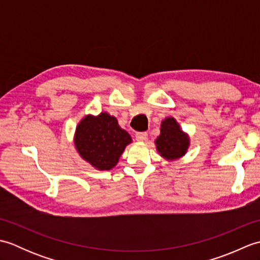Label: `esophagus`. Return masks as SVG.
Here are the masks:
<instances>
[{"instance_id":"34e87169","label":"esophagus","mask_w":260,"mask_h":260,"mask_svg":"<svg viewBox=\"0 0 260 260\" xmlns=\"http://www.w3.org/2000/svg\"><path fill=\"white\" fill-rule=\"evenodd\" d=\"M135 137L139 142H144L147 139V133L146 132H140V133L135 134Z\"/></svg>"}]
</instances>
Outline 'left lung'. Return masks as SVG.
<instances>
[{
    "instance_id": "8db88e82",
    "label": "left lung",
    "mask_w": 260,
    "mask_h": 260,
    "mask_svg": "<svg viewBox=\"0 0 260 260\" xmlns=\"http://www.w3.org/2000/svg\"><path fill=\"white\" fill-rule=\"evenodd\" d=\"M156 151L168 161L184 156L190 146V137L182 131L174 117H167L161 123V133L155 140Z\"/></svg>"
}]
</instances>
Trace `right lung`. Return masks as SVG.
Here are the masks:
<instances>
[{"mask_svg":"<svg viewBox=\"0 0 260 260\" xmlns=\"http://www.w3.org/2000/svg\"><path fill=\"white\" fill-rule=\"evenodd\" d=\"M74 143L84 161L99 171L112 170L132 137L118 125L114 116L103 112L86 115L76 127Z\"/></svg>","mask_w":260,"mask_h":260,"instance_id":"right-lung-1","label":"right lung"}]
</instances>
